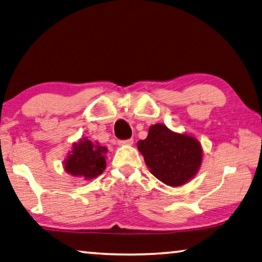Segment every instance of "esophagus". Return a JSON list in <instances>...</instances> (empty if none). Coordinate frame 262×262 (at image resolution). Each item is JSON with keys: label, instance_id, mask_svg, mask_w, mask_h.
Listing matches in <instances>:
<instances>
[{"label": "esophagus", "instance_id": "1", "mask_svg": "<svg viewBox=\"0 0 262 262\" xmlns=\"http://www.w3.org/2000/svg\"><path fill=\"white\" fill-rule=\"evenodd\" d=\"M118 143L120 146H132L134 143V140L133 139H128V140H119Z\"/></svg>", "mask_w": 262, "mask_h": 262}]
</instances>
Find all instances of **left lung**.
<instances>
[{"label": "left lung", "instance_id": "1", "mask_svg": "<svg viewBox=\"0 0 262 262\" xmlns=\"http://www.w3.org/2000/svg\"><path fill=\"white\" fill-rule=\"evenodd\" d=\"M138 148L150 173L166 185L178 187L198 173L202 162V148L193 136L169 130L165 124L149 127L148 136Z\"/></svg>", "mask_w": 262, "mask_h": 262}]
</instances>
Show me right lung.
Segmentation results:
<instances>
[{"label": "right lung", "mask_w": 262, "mask_h": 262, "mask_svg": "<svg viewBox=\"0 0 262 262\" xmlns=\"http://www.w3.org/2000/svg\"><path fill=\"white\" fill-rule=\"evenodd\" d=\"M106 147L92 142L87 138L74 143L72 153L64 161V169L73 177H82L91 180L99 177L106 168Z\"/></svg>", "instance_id": "add662e5"}]
</instances>
